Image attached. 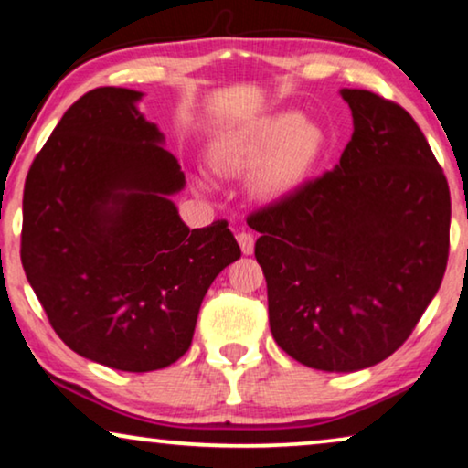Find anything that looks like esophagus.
Segmentation results:
<instances>
[{
	"label": "esophagus",
	"mask_w": 468,
	"mask_h": 468,
	"mask_svg": "<svg viewBox=\"0 0 468 468\" xmlns=\"http://www.w3.org/2000/svg\"><path fill=\"white\" fill-rule=\"evenodd\" d=\"M236 240H239V245H240V251L245 253V255H251L253 253V249H255V239H253V234H249V232H239L236 234Z\"/></svg>",
	"instance_id": "1"
}]
</instances>
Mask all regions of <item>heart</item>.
Masks as SVG:
<instances>
[{
  "label": "heart",
  "instance_id": "1",
  "mask_svg": "<svg viewBox=\"0 0 468 468\" xmlns=\"http://www.w3.org/2000/svg\"><path fill=\"white\" fill-rule=\"evenodd\" d=\"M325 144L324 130L315 121L293 111L242 121L223 127L210 143V165L221 175H251V191L261 200H277L292 194ZM196 185L208 189L207 175H197Z\"/></svg>",
  "mask_w": 468,
  "mask_h": 468
}]
</instances>
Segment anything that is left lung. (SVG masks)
I'll return each instance as SVG.
<instances>
[{
	"instance_id": "obj_1",
	"label": "left lung",
	"mask_w": 468,
	"mask_h": 468,
	"mask_svg": "<svg viewBox=\"0 0 468 468\" xmlns=\"http://www.w3.org/2000/svg\"><path fill=\"white\" fill-rule=\"evenodd\" d=\"M354 133L330 172L249 219L287 356L354 373L392 356L443 281L450 187L411 114L341 89Z\"/></svg>"
}]
</instances>
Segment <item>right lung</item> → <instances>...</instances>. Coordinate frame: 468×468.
I'll use <instances>...</instances> for the list:
<instances>
[{
	"label": "right lung",
	"mask_w": 468,
	"mask_h": 468,
	"mask_svg": "<svg viewBox=\"0 0 468 468\" xmlns=\"http://www.w3.org/2000/svg\"><path fill=\"white\" fill-rule=\"evenodd\" d=\"M143 91L100 87L68 108L31 164L21 260L69 349L149 373L189 349L210 283L240 258L226 221L189 229L165 136L138 111Z\"/></svg>",
	"instance_id": "1"
}]
</instances>
